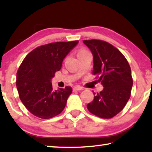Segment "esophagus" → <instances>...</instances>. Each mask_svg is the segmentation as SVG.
Returning <instances> with one entry per match:
<instances>
[{"instance_id": "34e87169", "label": "esophagus", "mask_w": 152, "mask_h": 152, "mask_svg": "<svg viewBox=\"0 0 152 152\" xmlns=\"http://www.w3.org/2000/svg\"><path fill=\"white\" fill-rule=\"evenodd\" d=\"M83 89H84V88H83V87H82V86H79V85H77V86H75L74 87H73V91H82V90H83Z\"/></svg>"}]
</instances>
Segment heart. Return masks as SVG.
Instances as JSON below:
<instances>
[{"label":"heart","instance_id":"heart-1","mask_svg":"<svg viewBox=\"0 0 152 152\" xmlns=\"http://www.w3.org/2000/svg\"><path fill=\"white\" fill-rule=\"evenodd\" d=\"M86 52H88L85 49H81L80 50L78 51V53H77V55H80V54H82V53H86Z\"/></svg>","mask_w":152,"mask_h":152}]
</instances>
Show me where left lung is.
<instances>
[{
	"instance_id": "8db88e82",
	"label": "left lung",
	"mask_w": 152,
	"mask_h": 152,
	"mask_svg": "<svg viewBox=\"0 0 152 152\" xmlns=\"http://www.w3.org/2000/svg\"><path fill=\"white\" fill-rule=\"evenodd\" d=\"M83 42L93 53V75L104 86L100 93H93L94 99L87 108L93 115L109 119L119 113L130 98L133 86L130 66L121 52L109 43L97 39Z\"/></svg>"
}]
</instances>
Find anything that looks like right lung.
Listing matches in <instances>:
<instances>
[{
  "mask_svg": "<svg viewBox=\"0 0 152 152\" xmlns=\"http://www.w3.org/2000/svg\"><path fill=\"white\" fill-rule=\"evenodd\" d=\"M78 41L55 42L36 48L25 57L16 73V88L22 103L33 115L49 119L61 113L72 88L54 91L51 79Z\"/></svg>",
  "mask_w": 152,
  "mask_h": 152,
  "instance_id": "obj_1",
  "label": "right lung"
}]
</instances>
